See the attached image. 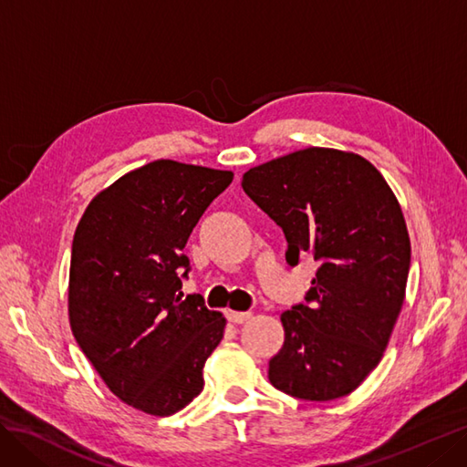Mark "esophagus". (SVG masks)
Instances as JSON below:
<instances>
[{
  "label": "esophagus",
  "mask_w": 467,
  "mask_h": 467,
  "mask_svg": "<svg viewBox=\"0 0 467 467\" xmlns=\"http://www.w3.org/2000/svg\"><path fill=\"white\" fill-rule=\"evenodd\" d=\"M225 316H228V319L232 323H244V321L253 317L251 312H234V309H228V312H225Z\"/></svg>",
  "instance_id": "obj_1"
}]
</instances>
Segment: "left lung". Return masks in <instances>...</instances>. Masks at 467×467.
<instances>
[{"label": "left lung", "instance_id": "1", "mask_svg": "<svg viewBox=\"0 0 467 467\" xmlns=\"http://www.w3.org/2000/svg\"><path fill=\"white\" fill-rule=\"evenodd\" d=\"M249 199L286 235V261L319 268L280 314L285 345L271 384L292 398L331 401L355 391L389 343L405 300L411 242L401 206L378 169L352 151L306 148L244 173Z\"/></svg>", "mask_w": 467, "mask_h": 467}]
</instances>
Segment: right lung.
Listing matches in <instances>:
<instances>
[{
	"label": "right lung",
	"instance_id": "1",
	"mask_svg": "<svg viewBox=\"0 0 467 467\" xmlns=\"http://www.w3.org/2000/svg\"><path fill=\"white\" fill-rule=\"evenodd\" d=\"M232 179L220 169L151 161L99 192L78 223L69 327L107 388L138 411L169 417L204 388V362L225 317L199 294L182 298V249Z\"/></svg>",
	"mask_w": 467,
	"mask_h": 467
}]
</instances>
